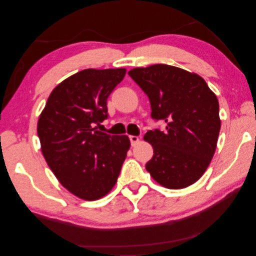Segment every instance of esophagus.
<instances>
[{"instance_id":"1","label":"esophagus","mask_w":256,"mask_h":256,"mask_svg":"<svg viewBox=\"0 0 256 256\" xmlns=\"http://www.w3.org/2000/svg\"><path fill=\"white\" fill-rule=\"evenodd\" d=\"M129 140H130L132 142V146H135L138 144V142H140V138L137 136H129Z\"/></svg>"}]
</instances>
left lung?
<instances>
[{
    "label": "left lung",
    "instance_id": "8db88e82",
    "mask_svg": "<svg viewBox=\"0 0 256 256\" xmlns=\"http://www.w3.org/2000/svg\"><path fill=\"white\" fill-rule=\"evenodd\" d=\"M150 98L152 118L166 122L144 140L154 155L146 170L160 186L183 189L202 176L214 154L220 130L219 103L201 76L156 64L128 72Z\"/></svg>",
    "mask_w": 256,
    "mask_h": 256
}]
</instances>
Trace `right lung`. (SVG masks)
<instances>
[{
	"instance_id": "add662e5",
	"label": "right lung",
	"mask_w": 256,
	"mask_h": 256,
	"mask_svg": "<svg viewBox=\"0 0 256 256\" xmlns=\"http://www.w3.org/2000/svg\"><path fill=\"white\" fill-rule=\"evenodd\" d=\"M124 68L83 70L52 90L37 132L48 166L72 194L96 200L116 184L130 147L129 138L110 136L96 124L108 118L106 100Z\"/></svg>"
}]
</instances>
